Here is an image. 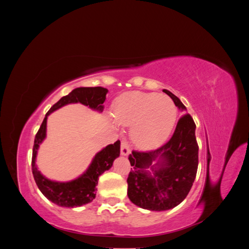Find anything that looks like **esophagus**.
Returning <instances> with one entry per match:
<instances>
[{
    "instance_id": "esophagus-1",
    "label": "esophagus",
    "mask_w": 249,
    "mask_h": 249,
    "mask_svg": "<svg viewBox=\"0 0 249 249\" xmlns=\"http://www.w3.org/2000/svg\"><path fill=\"white\" fill-rule=\"evenodd\" d=\"M130 146L127 144V142L125 140L122 141V146H120V153H122L123 156H127L130 154Z\"/></svg>"
}]
</instances>
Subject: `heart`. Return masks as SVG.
<instances>
[{"mask_svg": "<svg viewBox=\"0 0 249 249\" xmlns=\"http://www.w3.org/2000/svg\"><path fill=\"white\" fill-rule=\"evenodd\" d=\"M178 109L167 95L130 91L117 97L113 117L122 125H131V138L141 148H152L168 138L176 124Z\"/></svg>", "mask_w": 249, "mask_h": 249, "instance_id": "1", "label": "heart"}]
</instances>
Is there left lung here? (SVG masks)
Wrapping results in <instances>:
<instances>
[{
	"label": "left lung",
	"instance_id": "left-lung-1",
	"mask_svg": "<svg viewBox=\"0 0 249 249\" xmlns=\"http://www.w3.org/2000/svg\"><path fill=\"white\" fill-rule=\"evenodd\" d=\"M176 106L186 110L178 96L166 89ZM194 120L190 114L178 119L172 137L161 147L137 152L129 156L131 171L127 177V196L142 209L166 211L177 207L189 193L196 177L198 145L195 137ZM157 163L153 165L152 163ZM150 168L152 172L146 171Z\"/></svg>",
	"mask_w": 249,
	"mask_h": 249
}]
</instances>
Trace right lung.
Segmentation results:
<instances>
[{
    "label": "right lung",
    "instance_id": "obj_1",
    "mask_svg": "<svg viewBox=\"0 0 249 249\" xmlns=\"http://www.w3.org/2000/svg\"><path fill=\"white\" fill-rule=\"evenodd\" d=\"M108 89L103 87H79L63 97H61L53 107L48 111L43 122L37 132L34 139V146L32 153V172L36 185L38 186L41 193L52 202L57 206L64 208L81 207L91 202L95 197L96 185L99 177L104 171L111 168L114 161L120 154V141L117 140L113 144H109L101 152L97 153L88 169L78 178L71 182H54L43 177L37 169L35 161L37 149L40 143L46 138L47 135V119L52 112L61 108L67 104L81 103L93 110L102 112L104 109L103 104L106 100Z\"/></svg>",
    "mask_w": 249,
    "mask_h": 249
}]
</instances>
